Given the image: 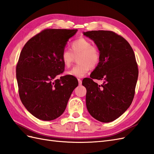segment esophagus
<instances>
[{
    "label": "esophagus",
    "mask_w": 154,
    "mask_h": 154,
    "mask_svg": "<svg viewBox=\"0 0 154 154\" xmlns=\"http://www.w3.org/2000/svg\"><path fill=\"white\" fill-rule=\"evenodd\" d=\"M78 82H79V85H81L82 84V81L81 79H78Z\"/></svg>",
    "instance_id": "obj_1"
}]
</instances>
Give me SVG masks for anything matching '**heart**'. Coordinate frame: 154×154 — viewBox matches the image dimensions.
<instances>
[{"label":"heart","mask_w":154,"mask_h":154,"mask_svg":"<svg viewBox=\"0 0 154 154\" xmlns=\"http://www.w3.org/2000/svg\"><path fill=\"white\" fill-rule=\"evenodd\" d=\"M71 50L65 49L62 51L60 59L66 68L72 66L75 58L77 57L79 64L68 71L67 74L72 77H82L88 72L90 68H95L101 60V53L98 47L92 45L89 39L80 38L70 45Z\"/></svg>","instance_id":"heart-1"}]
</instances>
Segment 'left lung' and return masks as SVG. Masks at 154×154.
Masks as SVG:
<instances>
[{
    "mask_svg": "<svg viewBox=\"0 0 154 154\" xmlns=\"http://www.w3.org/2000/svg\"><path fill=\"white\" fill-rule=\"evenodd\" d=\"M84 35L94 40L101 53L90 78L82 80L86 107L98 121H114L129 107L135 96L139 75L135 53L128 41L112 31L92 30ZM93 79L102 80L103 84Z\"/></svg>",
    "mask_w": 154,
    "mask_h": 154,
    "instance_id": "obj_1",
    "label": "left lung"
}]
</instances>
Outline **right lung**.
I'll return each mask as SVG.
<instances>
[{"mask_svg":"<svg viewBox=\"0 0 154 154\" xmlns=\"http://www.w3.org/2000/svg\"><path fill=\"white\" fill-rule=\"evenodd\" d=\"M77 31L45 29L31 38L20 53L16 66L19 97L28 111L39 120H53L62 115L78 86L75 77L55 79L64 71L62 51Z\"/></svg>","mask_w":154,"mask_h":154,"instance_id":"obj_1","label":"right lung"}]
</instances>
